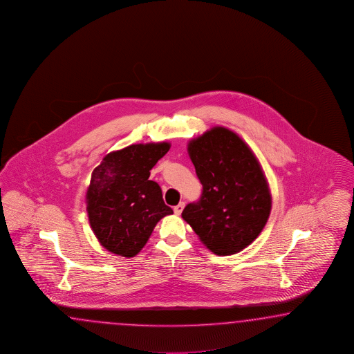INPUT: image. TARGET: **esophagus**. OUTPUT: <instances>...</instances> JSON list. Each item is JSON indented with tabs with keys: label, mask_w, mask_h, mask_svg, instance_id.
<instances>
[{
	"label": "esophagus",
	"mask_w": 354,
	"mask_h": 354,
	"mask_svg": "<svg viewBox=\"0 0 354 354\" xmlns=\"http://www.w3.org/2000/svg\"><path fill=\"white\" fill-rule=\"evenodd\" d=\"M183 208H185V203L182 201V203H180L178 205H176V207H174V213H176L177 216H180V214L182 213V210H183Z\"/></svg>",
	"instance_id": "obj_1"
}]
</instances>
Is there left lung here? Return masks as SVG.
<instances>
[{
    "label": "left lung",
    "instance_id": "1",
    "mask_svg": "<svg viewBox=\"0 0 354 354\" xmlns=\"http://www.w3.org/2000/svg\"><path fill=\"white\" fill-rule=\"evenodd\" d=\"M203 192L182 218L217 255L245 249L266 226L272 198L252 149L228 128L213 127L187 145Z\"/></svg>",
    "mask_w": 354,
    "mask_h": 354
}]
</instances>
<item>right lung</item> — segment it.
<instances>
[{"instance_id":"obj_1","label":"right lung","mask_w":354,"mask_h":354,"mask_svg":"<svg viewBox=\"0 0 354 354\" xmlns=\"http://www.w3.org/2000/svg\"><path fill=\"white\" fill-rule=\"evenodd\" d=\"M171 147L169 142L127 146L106 155L91 174L86 194L92 231L110 253L135 257L156 223L172 214L150 171Z\"/></svg>"}]
</instances>
